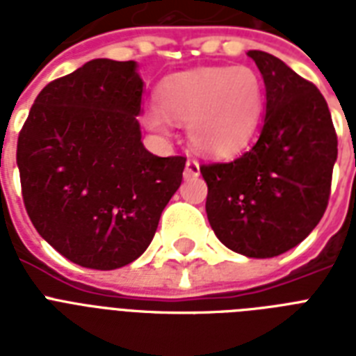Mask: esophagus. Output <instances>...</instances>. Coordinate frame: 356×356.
Masks as SVG:
<instances>
[{
  "mask_svg": "<svg viewBox=\"0 0 356 356\" xmlns=\"http://www.w3.org/2000/svg\"><path fill=\"white\" fill-rule=\"evenodd\" d=\"M200 162L188 159L186 166H184V177H200Z\"/></svg>",
  "mask_w": 356,
  "mask_h": 356,
  "instance_id": "1",
  "label": "esophagus"
}]
</instances>
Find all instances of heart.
Segmentation results:
<instances>
[{"instance_id": "1", "label": "heart", "mask_w": 356, "mask_h": 356, "mask_svg": "<svg viewBox=\"0 0 356 356\" xmlns=\"http://www.w3.org/2000/svg\"><path fill=\"white\" fill-rule=\"evenodd\" d=\"M159 107L145 113L147 127L166 133L170 118L188 125L195 151L211 159H233L253 142L266 107L264 83L249 66H207L168 77Z\"/></svg>"}]
</instances>
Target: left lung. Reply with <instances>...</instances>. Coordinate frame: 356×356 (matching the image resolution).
Here are the masks:
<instances>
[{"label": "left lung", "mask_w": 356, "mask_h": 356, "mask_svg": "<svg viewBox=\"0 0 356 356\" xmlns=\"http://www.w3.org/2000/svg\"><path fill=\"white\" fill-rule=\"evenodd\" d=\"M262 74L266 116L257 144L233 162L203 164L207 218L223 245L249 259L296 248L320 223L338 140L325 97L270 53L248 51Z\"/></svg>", "instance_id": "obj_1"}]
</instances>
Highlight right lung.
<instances>
[{
  "mask_svg": "<svg viewBox=\"0 0 356 356\" xmlns=\"http://www.w3.org/2000/svg\"><path fill=\"white\" fill-rule=\"evenodd\" d=\"M142 92L134 60L94 58L44 86L19 131L31 222L83 268L138 259L183 181L184 156H156L140 140Z\"/></svg>",
  "mask_w": 356,
  "mask_h": 356,
  "instance_id": "add662e5",
  "label": "right lung"
}]
</instances>
